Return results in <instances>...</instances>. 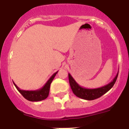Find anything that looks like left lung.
<instances>
[{
  "label": "left lung",
  "mask_w": 129,
  "mask_h": 129,
  "mask_svg": "<svg viewBox=\"0 0 129 129\" xmlns=\"http://www.w3.org/2000/svg\"><path fill=\"white\" fill-rule=\"evenodd\" d=\"M118 72L116 77L110 83L105 86H101L100 88H86L80 86L70 74H68V79H69V83H70V87L72 90L73 93L76 96L85 100H94L100 98L111 89L116 83L118 76Z\"/></svg>",
  "instance_id": "1"
}]
</instances>
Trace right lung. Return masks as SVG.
<instances>
[{"mask_svg":"<svg viewBox=\"0 0 129 129\" xmlns=\"http://www.w3.org/2000/svg\"><path fill=\"white\" fill-rule=\"evenodd\" d=\"M56 72L54 73L53 75L49 79L48 81L46 83V84L41 88V89L36 90H20L17 85L13 83L14 85L15 86L16 88L18 90L20 94H22V96L26 99L28 101H39L44 100L48 96L49 91H50V88L52 81L54 79L55 76L57 74Z\"/></svg>","mask_w":129,"mask_h":129,"instance_id":"add662e5","label":"right lung"}]
</instances>
